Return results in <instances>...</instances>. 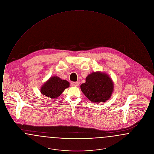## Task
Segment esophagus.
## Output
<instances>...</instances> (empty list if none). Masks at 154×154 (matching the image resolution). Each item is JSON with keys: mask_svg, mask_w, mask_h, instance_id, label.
<instances>
[{"mask_svg": "<svg viewBox=\"0 0 154 154\" xmlns=\"http://www.w3.org/2000/svg\"><path fill=\"white\" fill-rule=\"evenodd\" d=\"M71 85L73 87H78L79 86V82H72Z\"/></svg>", "mask_w": 154, "mask_h": 154, "instance_id": "obj_1", "label": "esophagus"}]
</instances>
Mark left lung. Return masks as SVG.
Returning a JSON list of instances; mask_svg holds the SVG:
<instances>
[{
  "label": "left lung",
  "instance_id": "8db88e82",
  "mask_svg": "<svg viewBox=\"0 0 154 154\" xmlns=\"http://www.w3.org/2000/svg\"><path fill=\"white\" fill-rule=\"evenodd\" d=\"M113 88V82L110 77L100 72L88 75L85 83L81 85L83 94L91 102L94 103L104 102L108 100Z\"/></svg>",
  "mask_w": 154,
  "mask_h": 154
}]
</instances>
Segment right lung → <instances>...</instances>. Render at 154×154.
Returning <instances> with one entry per match:
<instances>
[{"label":"right lung","mask_w":154,"mask_h":154,"mask_svg":"<svg viewBox=\"0 0 154 154\" xmlns=\"http://www.w3.org/2000/svg\"><path fill=\"white\" fill-rule=\"evenodd\" d=\"M69 87V82L58 77H53L47 81L41 88L42 94L48 97L55 99L61 95Z\"/></svg>","instance_id":"add662e5"}]
</instances>
